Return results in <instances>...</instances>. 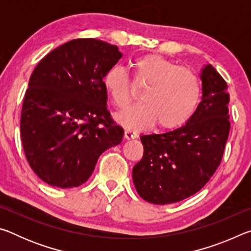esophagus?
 Listing matches in <instances>:
<instances>
[{"instance_id": "obj_1", "label": "esophagus", "mask_w": 251, "mask_h": 251, "mask_svg": "<svg viewBox=\"0 0 251 251\" xmlns=\"http://www.w3.org/2000/svg\"><path fill=\"white\" fill-rule=\"evenodd\" d=\"M136 137H137V133H136L135 130L130 129V128L125 129V138L131 139V138H136Z\"/></svg>"}]
</instances>
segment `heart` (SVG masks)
I'll list each match as a JSON object with an SVG mask.
<instances>
[{
    "label": "heart",
    "mask_w": 251,
    "mask_h": 251,
    "mask_svg": "<svg viewBox=\"0 0 251 251\" xmlns=\"http://www.w3.org/2000/svg\"><path fill=\"white\" fill-rule=\"evenodd\" d=\"M131 67L137 82L146 83L139 103L118 113L116 120L127 127H146L157 122L160 128L175 129L190 121L201 100L198 75L158 54L135 57ZM103 85L114 105L124 108L131 100L128 75L121 66L106 72Z\"/></svg>",
    "instance_id": "obj_1"
}]
</instances>
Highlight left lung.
I'll return each instance as SVG.
<instances>
[{
  "mask_svg": "<svg viewBox=\"0 0 251 251\" xmlns=\"http://www.w3.org/2000/svg\"><path fill=\"white\" fill-rule=\"evenodd\" d=\"M201 77L202 99L186 125L141 136L144 155L133 168V180L148 202L166 205L193 196L222 163L230 130L228 86L210 64Z\"/></svg>",
  "mask_w": 251,
  "mask_h": 251,
  "instance_id": "left-lung-1",
  "label": "left lung"
}]
</instances>
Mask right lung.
Wrapping results in <instances>:
<instances>
[{
	"mask_svg": "<svg viewBox=\"0 0 251 251\" xmlns=\"http://www.w3.org/2000/svg\"><path fill=\"white\" fill-rule=\"evenodd\" d=\"M122 57L95 39L58 46L34 69L21 113V138L33 172L46 184H84L99 157L122 142L124 129L106 107V72Z\"/></svg>",
	"mask_w": 251,
	"mask_h": 251,
	"instance_id": "add662e5",
	"label": "right lung"
}]
</instances>
